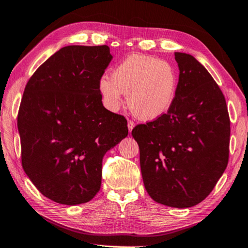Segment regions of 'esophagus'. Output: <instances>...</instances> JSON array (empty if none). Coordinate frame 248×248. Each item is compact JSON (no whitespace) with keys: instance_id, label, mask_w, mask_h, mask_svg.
<instances>
[{"instance_id":"1","label":"esophagus","mask_w":248,"mask_h":248,"mask_svg":"<svg viewBox=\"0 0 248 248\" xmlns=\"http://www.w3.org/2000/svg\"><path fill=\"white\" fill-rule=\"evenodd\" d=\"M135 126V124H134L132 120H128V128H129V132H132V130Z\"/></svg>"}]
</instances>
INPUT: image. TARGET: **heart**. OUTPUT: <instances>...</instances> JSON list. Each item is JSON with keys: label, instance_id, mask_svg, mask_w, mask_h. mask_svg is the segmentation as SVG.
Returning <instances> with one entry per match:
<instances>
[{"label": "heart", "instance_id": "obj_1", "mask_svg": "<svg viewBox=\"0 0 248 248\" xmlns=\"http://www.w3.org/2000/svg\"><path fill=\"white\" fill-rule=\"evenodd\" d=\"M180 77L167 61L153 56L131 54L112 70L111 77L100 80L104 102L111 111L124 103V94L131 111L143 120H152L171 109L178 96Z\"/></svg>", "mask_w": 248, "mask_h": 248}]
</instances>
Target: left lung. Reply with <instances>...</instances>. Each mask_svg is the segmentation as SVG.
Segmentation results:
<instances>
[{
    "label": "left lung",
    "instance_id": "left-lung-1",
    "mask_svg": "<svg viewBox=\"0 0 248 248\" xmlns=\"http://www.w3.org/2000/svg\"><path fill=\"white\" fill-rule=\"evenodd\" d=\"M176 100L166 114L132 131L144 187L152 199L189 208L212 192L229 162L231 124L217 83L193 56L174 53Z\"/></svg>",
    "mask_w": 248,
    "mask_h": 248
}]
</instances>
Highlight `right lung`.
<instances>
[{
  "label": "right lung",
  "instance_id": "right-lung-1",
  "mask_svg": "<svg viewBox=\"0 0 248 248\" xmlns=\"http://www.w3.org/2000/svg\"><path fill=\"white\" fill-rule=\"evenodd\" d=\"M108 46L60 48L28 81L17 128L22 165L41 194L80 204L101 189L105 154L128 135L123 115L106 109L100 80Z\"/></svg>",
  "mask_w": 248,
  "mask_h": 248
}]
</instances>
